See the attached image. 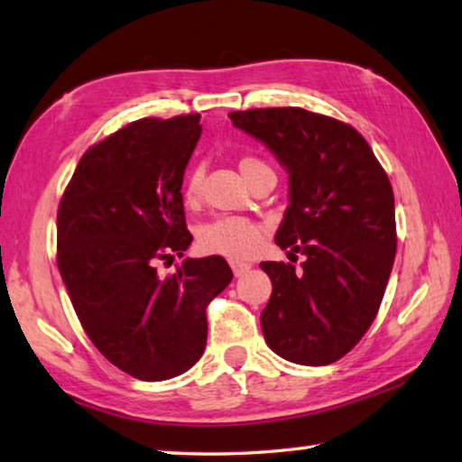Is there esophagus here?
<instances>
[{
    "label": "esophagus",
    "mask_w": 462,
    "mask_h": 462,
    "mask_svg": "<svg viewBox=\"0 0 462 462\" xmlns=\"http://www.w3.org/2000/svg\"><path fill=\"white\" fill-rule=\"evenodd\" d=\"M231 269H233L235 277H241L249 272L251 263H245V261H231Z\"/></svg>",
    "instance_id": "esophagus-1"
}]
</instances>
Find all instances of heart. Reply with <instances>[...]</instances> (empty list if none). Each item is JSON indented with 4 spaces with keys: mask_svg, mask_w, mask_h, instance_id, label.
<instances>
[{
    "mask_svg": "<svg viewBox=\"0 0 462 462\" xmlns=\"http://www.w3.org/2000/svg\"><path fill=\"white\" fill-rule=\"evenodd\" d=\"M267 164L257 159V156L243 154L239 159V171L247 180L254 179L257 172L267 171ZM182 201L187 205H197L201 201L203 193V169L190 167L182 179ZM265 237V227L261 223L251 219H243V217H219L205 223L197 235V245L203 254L208 255H223L229 259H249L255 255L261 241Z\"/></svg>",
    "mask_w": 462,
    "mask_h": 462,
    "instance_id": "1",
    "label": "heart"
}]
</instances>
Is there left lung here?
Instances as JSON below:
<instances>
[{
	"label": "left lung",
	"mask_w": 462,
	"mask_h": 462,
	"mask_svg": "<svg viewBox=\"0 0 462 462\" xmlns=\"http://www.w3.org/2000/svg\"><path fill=\"white\" fill-rule=\"evenodd\" d=\"M290 172V207L275 243L306 255L261 269L273 291L261 311L265 342L301 366L342 358L368 332L396 255L394 193L354 126L298 106L229 112Z\"/></svg>",
	"instance_id": "left-lung-1"
}]
</instances>
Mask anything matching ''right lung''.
Masks as SVG:
<instances>
[{
	"label": "right lung",
	"mask_w": 462,
	"mask_h": 462,
	"mask_svg": "<svg viewBox=\"0 0 462 462\" xmlns=\"http://www.w3.org/2000/svg\"><path fill=\"white\" fill-rule=\"evenodd\" d=\"M201 116L141 118L82 154L58 207V269L98 352L144 382L195 366L207 344V308L233 280L219 255L185 259L193 241L182 175Z\"/></svg>",
	"instance_id": "add662e5"
}]
</instances>
